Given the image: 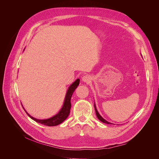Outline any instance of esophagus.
Instances as JSON below:
<instances>
[{
  "mask_svg": "<svg viewBox=\"0 0 159 159\" xmlns=\"http://www.w3.org/2000/svg\"><path fill=\"white\" fill-rule=\"evenodd\" d=\"M82 80L83 82H86V83H89L91 81V77L89 75H86L82 77Z\"/></svg>",
  "mask_w": 159,
  "mask_h": 159,
  "instance_id": "obj_1",
  "label": "esophagus"
}]
</instances>
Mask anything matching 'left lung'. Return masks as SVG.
Instances as JSON below:
<instances>
[{"label":"left lung","instance_id":"8db88e82","mask_svg":"<svg viewBox=\"0 0 159 159\" xmlns=\"http://www.w3.org/2000/svg\"><path fill=\"white\" fill-rule=\"evenodd\" d=\"M94 109H95V111H96V114H97V118H98V119L100 121H101L102 122H103V123H106V124H112V123H110V122L106 121L105 120H104V119L102 117V116L100 115V114L98 113V111H97V108H96V106H95V103L94 104Z\"/></svg>","mask_w":159,"mask_h":159}]
</instances>
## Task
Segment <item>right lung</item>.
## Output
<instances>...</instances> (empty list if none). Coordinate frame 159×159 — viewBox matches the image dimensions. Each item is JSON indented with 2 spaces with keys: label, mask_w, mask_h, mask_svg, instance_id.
<instances>
[{
  "label": "right lung",
  "mask_w": 159,
  "mask_h": 159,
  "mask_svg": "<svg viewBox=\"0 0 159 159\" xmlns=\"http://www.w3.org/2000/svg\"><path fill=\"white\" fill-rule=\"evenodd\" d=\"M80 80L78 79H77L75 82H74L72 84H71V86L68 88V89L67 91V93L66 94V97L65 98L64 103H63L62 107L61 109L59 111V112L55 116H53V117L46 119V120H38L36 118H34V117H32L30 115H29L27 112V114L29 117L33 120L34 121L39 123L42 125H44L46 126H56L61 123L64 121L67 118L68 116L70 114V109H71V98L73 92L75 91V89L78 87L79 84Z\"/></svg>",
  "instance_id": "right-lung-1"
}]
</instances>
